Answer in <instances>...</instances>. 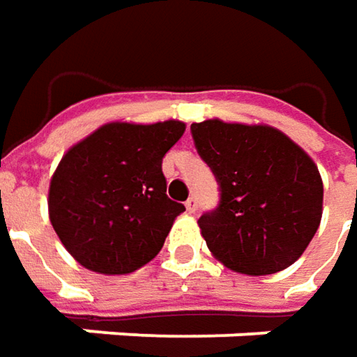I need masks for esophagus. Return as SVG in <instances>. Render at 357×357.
Masks as SVG:
<instances>
[{"label": "esophagus", "mask_w": 357, "mask_h": 357, "mask_svg": "<svg viewBox=\"0 0 357 357\" xmlns=\"http://www.w3.org/2000/svg\"><path fill=\"white\" fill-rule=\"evenodd\" d=\"M185 209H188L190 213H195V211H197V199H195V197H190V199L185 202Z\"/></svg>", "instance_id": "34e87169"}]
</instances>
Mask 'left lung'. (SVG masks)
<instances>
[{
  "mask_svg": "<svg viewBox=\"0 0 357 357\" xmlns=\"http://www.w3.org/2000/svg\"><path fill=\"white\" fill-rule=\"evenodd\" d=\"M191 136L221 191L197 221L209 251L251 277L290 266L322 219L324 188L310 155L271 126L215 118L191 124Z\"/></svg>",
  "mask_w": 357,
  "mask_h": 357,
  "instance_id": "1",
  "label": "left lung"
}]
</instances>
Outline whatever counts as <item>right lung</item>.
<instances>
[{
  "mask_svg": "<svg viewBox=\"0 0 357 357\" xmlns=\"http://www.w3.org/2000/svg\"><path fill=\"white\" fill-rule=\"evenodd\" d=\"M185 124L110 122L75 144L51 178L49 217L84 268L126 275L164 247L183 203L166 195L162 160Z\"/></svg>",
  "mask_w": 357,
  "mask_h": 357,
  "instance_id": "1",
  "label": "right lung"
}]
</instances>
